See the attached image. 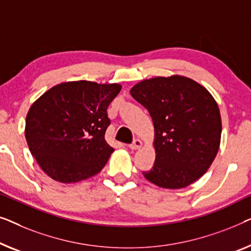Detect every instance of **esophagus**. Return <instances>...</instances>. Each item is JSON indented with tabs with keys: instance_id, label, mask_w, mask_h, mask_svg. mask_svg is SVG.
<instances>
[{
	"instance_id": "obj_1",
	"label": "esophagus",
	"mask_w": 251,
	"mask_h": 251,
	"mask_svg": "<svg viewBox=\"0 0 251 251\" xmlns=\"http://www.w3.org/2000/svg\"><path fill=\"white\" fill-rule=\"evenodd\" d=\"M142 141H141L140 139H135L133 141V143L132 144H129V149H132V150H137V149H140L141 147H142Z\"/></svg>"
}]
</instances>
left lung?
<instances>
[{"label": "left lung", "instance_id": "1", "mask_svg": "<svg viewBox=\"0 0 251 251\" xmlns=\"http://www.w3.org/2000/svg\"><path fill=\"white\" fill-rule=\"evenodd\" d=\"M129 92L148 109L154 127L156 160L150 171L143 172L144 177L172 190L199 179L221 144V112L213 95L179 75L144 79Z\"/></svg>", "mask_w": 251, "mask_h": 251}]
</instances>
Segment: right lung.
Instances as JSON below:
<instances>
[{
    "label": "right lung",
    "instance_id": "1",
    "mask_svg": "<svg viewBox=\"0 0 251 251\" xmlns=\"http://www.w3.org/2000/svg\"><path fill=\"white\" fill-rule=\"evenodd\" d=\"M121 84L89 80L51 87L31 104L25 136L37 164L54 181L75 183L97 175L114 148L104 140L107 109Z\"/></svg>",
    "mask_w": 251,
    "mask_h": 251
}]
</instances>
